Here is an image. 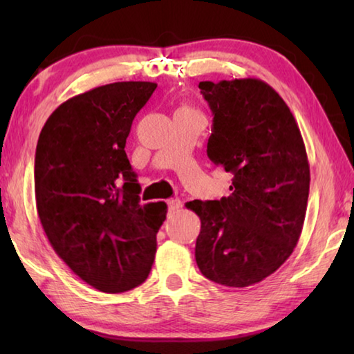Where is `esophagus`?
Segmentation results:
<instances>
[{
	"mask_svg": "<svg viewBox=\"0 0 354 354\" xmlns=\"http://www.w3.org/2000/svg\"><path fill=\"white\" fill-rule=\"evenodd\" d=\"M167 205H169L170 212H175V211H178V209L183 207V201L178 198H170V200H167Z\"/></svg>",
	"mask_w": 354,
	"mask_h": 354,
	"instance_id": "obj_1",
	"label": "esophagus"
}]
</instances>
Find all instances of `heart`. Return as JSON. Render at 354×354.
<instances>
[{"label": "heart", "instance_id": "heart-1", "mask_svg": "<svg viewBox=\"0 0 354 354\" xmlns=\"http://www.w3.org/2000/svg\"><path fill=\"white\" fill-rule=\"evenodd\" d=\"M179 111H190V109H187V107H183V109H179Z\"/></svg>", "mask_w": 354, "mask_h": 354}]
</instances>
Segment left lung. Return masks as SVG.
<instances>
[{
  "label": "left lung",
  "mask_w": 354,
  "mask_h": 354,
  "mask_svg": "<svg viewBox=\"0 0 354 354\" xmlns=\"http://www.w3.org/2000/svg\"><path fill=\"white\" fill-rule=\"evenodd\" d=\"M212 111L207 158L232 175L231 195L189 201L201 220L200 272L247 287L274 273L299 239L309 196L306 148L289 106L254 77L200 82Z\"/></svg>",
  "instance_id": "left-lung-1"
}]
</instances>
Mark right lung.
I'll return each instance as SVG.
<instances>
[{
  "instance_id": "add662e5",
  "label": "right lung",
  "mask_w": 354,
  "mask_h": 354,
  "mask_svg": "<svg viewBox=\"0 0 354 354\" xmlns=\"http://www.w3.org/2000/svg\"><path fill=\"white\" fill-rule=\"evenodd\" d=\"M158 84H106L62 103L46 120L34 160L35 205L57 256L106 293L147 279L164 201L140 205L131 169V124Z\"/></svg>"
}]
</instances>
